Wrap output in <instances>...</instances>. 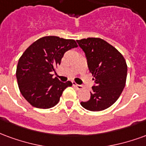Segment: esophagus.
Here are the masks:
<instances>
[{"label":"esophagus","instance_id":"obj_1","mask_svg":"<svg viewBox=\"0 0 146 146\" xmlns=\"http://www.w3.org/2000/svg\"><path fill=\"white\" fill-rule=\"evenodd\" d=\"M73 86H74V87H75V88H76L78 90H82V89H83V86H80V85H78V84L74 83V82H73Z\"/></svg>","mask_w":146,"mask_h":146}]
</instances>
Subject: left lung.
<instances>
[{"instance_id":"1","label":"left lung","mask_w":146,"mask_h":146,"mask_svg":"<svg viewBox=\"0 0 146 146\" xmlns=\"http://www.w3.org/2000/svg\"><path fill=\"white\" fill-rule=\"evenodd\" d=\"M77 42L86 54L96 83L90 92V100L81 102V105L90 111L107 109L117 100L125 86L127 72L125 59L115 47L100 38L82 39Z\"/></svg>"}]
</instances>
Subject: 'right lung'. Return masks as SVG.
<instances>
[{"mask_svg": "<svg viewBox=\"0 0 146 146\" xmlns=\"http://www.w3.org/2000/svg\"><path fill=\"white\" fill-rule=\"evenodd\" d=\"M74 39L50 36L37 39L19 58L16 78L20 92L34 107L49 109L58 104L63 91L72 86L60 82L52 72L66 51L77 47Z\"/></svg>", "mask_w": 146, "mask_h": 146, "instance_id": "obj_1", "label": "right lung"}]
</instances>
